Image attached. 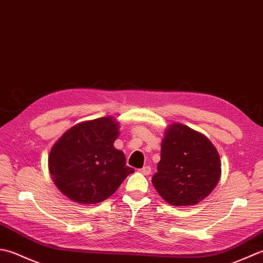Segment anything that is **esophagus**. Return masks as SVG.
Returning a JSON list of instances; mask_svg holds the SVG:
<instances>
[{"label":"esophagus","mask_w":263,"mask_h":263,"mask_svg":"<svg viewBox=\"0 0 263 263\" xmlns=\"http://www.w3.org/2000/svg\"><path fill=\"white\" fill-rule=\"evenodd\" d=\"M138 171H139V173H141V174H143V175L147 176V175L151 174L152 169H151V167H149V165H145V167H143L142 169H139Z\"/></svg>","instance_id":"obj_1"}]
</instances>
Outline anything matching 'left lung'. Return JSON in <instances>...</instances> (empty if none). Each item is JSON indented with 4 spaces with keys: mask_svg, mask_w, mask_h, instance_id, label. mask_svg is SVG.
Instances as JSON below:
<instances>
[{
    "mask_svg": "<svg viewBox=\"0 0 263 263\" xmlns=\"http://www.w3.org/2000/svg\"><path fill=\"white\" fill-rule=\"evenodd\" d=\"M220 158L209 139L181 124L171 125L161 145L152 184L163 200L194 205L213 191L221 174Z\"/></svg>",
    "mask_w": 263,
    "mask_h": 263,
    "instance_id": "left-lung-1",
    "label": "left lung"
}]
</instances>
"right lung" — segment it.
Listing matches in <instances>:
<instances>
[{
	"instance_id": "obj_1",
	"label": "right lung",
	"mask_w": 263,
	"mask_h": 263,
	"mask_svg": "<svg viewBox=\"0 0 263 263\" xmlns=\"http://www.w3.org/2000/svg\"><path fill=\"white\" fill-rule=\"evenodd\" d=\"M118 128L112 118H99L73 126L53 145L50 173L69 199L83 204L104 201L134 173L114 146Z\"/></svg>"
}]
</instances>
